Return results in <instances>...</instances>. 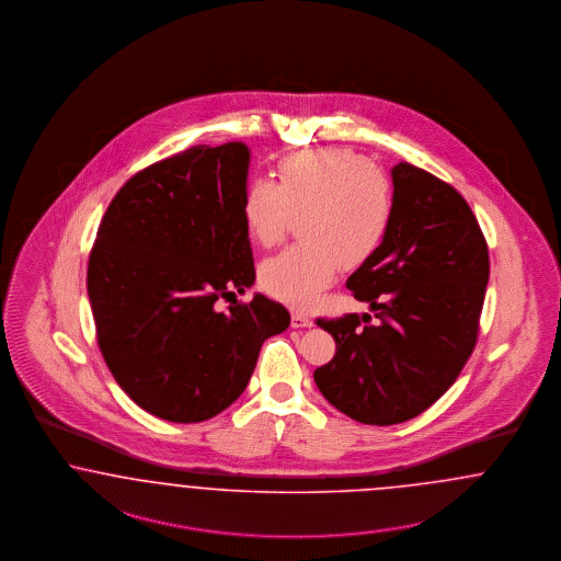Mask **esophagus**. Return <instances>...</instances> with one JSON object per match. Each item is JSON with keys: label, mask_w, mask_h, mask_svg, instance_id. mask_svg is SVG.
Instances as JSON below:
<instances>
[{"label": "esophagus", "mask_w": 561, "mask_h": 561, "mask_svg": "<svg viewBox=\"0 0 561 561\" xmlns=\"http://www.w3.org/2000/svg\"><path fill=\"white\" fill-rule=\"evenodd\" d=\"M291 328L294 330H300V328H313V319L309 314L300 313V311H294L291 313Z\"/></svg>", "instance_id": "esophagus-1"}]
</instances>
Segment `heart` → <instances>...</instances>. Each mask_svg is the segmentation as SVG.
I'll return each instance as SVG.
<instances>
[{
    "label": "heart",
    "instance_id": "1",
    "mask_svg": "<svg viewBox=\"0 0 561 561\" xmlns=\"http://www.w3.org/2000/svg\"><path fill=\"white\" fill-rule=\"evenodd\" d=\"M242 215L261 247L284 240L302 215V242L261 265V284L282 302L309 307L342 265L357 270L380 252L394 221V194L367 158L348 148L296 152L279 162V183L248 181Z\"/></svg>",
    "mask_w": 561,
    "mask_h": 561
}]
</instances>
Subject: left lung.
<instances>
[{"instance_id":"obj_1","label":"left lung","mask_w":561,"mask_h":561,"mask_svg":"<svg viewBox=\"0 0 561 561\" xmlns=\"http://www.w3.org/2000/svg\"><path fill=\"white\" fill-rule=\"evenodd\" d=\"M394 221L380 252L346 286L369 313L319 319L336 355L314 369L319 392L369 426H392L436 403L478 337L489 248L470 204L445 181L399 162Z\"/></svg>"}]
</instances>
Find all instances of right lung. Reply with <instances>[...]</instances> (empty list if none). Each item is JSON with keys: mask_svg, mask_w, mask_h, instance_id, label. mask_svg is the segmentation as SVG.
Returning <instances> with one entry per match:
<instances>
[{"mask_svg": "<svg viewBox=\"0 0 561 561\" xmlns=\"http://www.w3.org/2000/svg\"><path fill=\"white\" fill-rule=\"evenodd\" d=\"M248 167L242 141L164 158L118 190L95 236L88 294L100 351L131 401L167 422L221 413L247 390L263 342L290 325L263 294L215 307L254 284Z\"/></svg>", "mask_w": 561, "mask_h": 561, "instance_id": "add662e5", "label": "right lung"}]
</instances>
